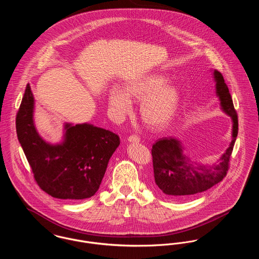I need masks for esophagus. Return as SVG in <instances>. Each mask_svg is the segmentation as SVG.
<instances>
[{
    "mask_svg": "<svg viewBox=\"0 0 259 259\" xmlns=\"http://www.w3.org/2000/svg\"><path fill=\"white\" fill-rule=\"evenodd\" d=\"M128 141L132 142V143H139L140 142V138L136 135H131L128 137Z\"/></svg>",
    "mask_w": 259,
    "mask_h": 259,
    "instance_id": "obj_1",
    "label": "esophagus"
}]
</instances>
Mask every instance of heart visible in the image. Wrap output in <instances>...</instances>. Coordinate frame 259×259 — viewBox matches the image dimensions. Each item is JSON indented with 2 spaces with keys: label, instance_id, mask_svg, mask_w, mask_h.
<instances>
[{
  "label": "heart",
  "instance_id": "obj_1",
  "mask_svg": "<svg viewBox=\"0 0 259 259\" xmlns=\"http://www.w3.org/2000/svg\"><path fill=\"white\" fill-rule=\"evenodd\" d=\"M168 77L153 73L127 84L125 91L112 87L109 91V106L118 116L128 114L132 109L130 98L141 100L140 115L146 125L153 129L165 127L175 115L180 103V91L167 84Z\"/></svg>",
  "mask_w": 259,
  "mask_h": 259
}]
</instances>
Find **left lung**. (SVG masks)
<instances>
[{
    "instance_id": "8db88e82",
    "label": "left lung",
    "mask_w": 259,
    "mask_h": 259,
    "mask_svg": "<svg viewBox=\"0 0 259 259\" xmlns=\"http://www.w3.org/2000/svg\"><path fill=\"white\" fill-rule=\"evenodd\" d=\"M213 78L222 109L232 120V140L218 163L212 166L194 165L183 153L181 142L172 137L159 139L152 147L155 183L167 197L174 200L204 192L223 181L228 174L230 155L238 132V120L224 76L213 70Z\"/></svg>"
}]
</instances>
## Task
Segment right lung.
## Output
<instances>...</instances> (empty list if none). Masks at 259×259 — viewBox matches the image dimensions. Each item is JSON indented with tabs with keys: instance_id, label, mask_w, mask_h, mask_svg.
<instances>
[{
	"instance_id": "right-lung-1",
	"label": "right lung",
	"mask_w": 259,
	"mask_h": 259,
	"mask_svg": "<svg viewBox=\"0 0 259 259\" xmlns=\"http://www.w3.org/2000/svg\"><path fill=\"white\" fill-rule=\"evenodd\" d=\"M33 109L34 98L28 84L16 117V129L38 187L61 200L94 196L120 144L119 136L88 123H65L63 141L48 143L35 129Z\"/></svg>"
}]
</instances>
